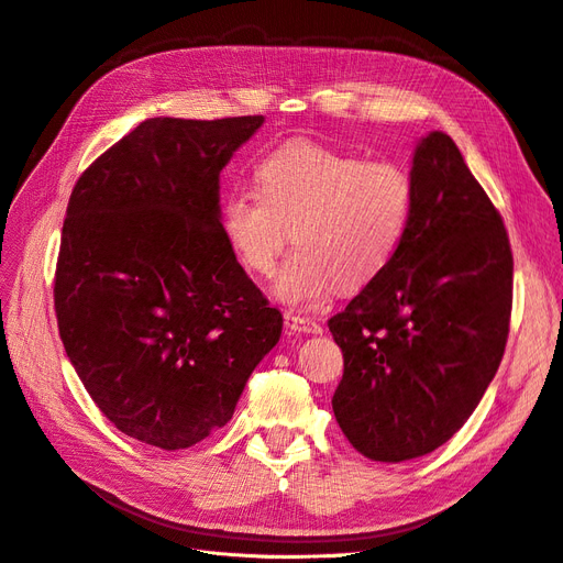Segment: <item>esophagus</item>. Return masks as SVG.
<instances>
[{"label": "esophagus", "mask_w": 563, "mask_h": 563, "mask_svg": "<svg viewBox=\"0 0 563 563\" xmlns=\"http://www.w3.org/2000/svg\"><path fill=\"white\" fill-rule=\"evenodd\" d=\"M285 330H287V334H301V332L303 334H320L322 332V328L316 320L297 316L292 311L285 313Z\"/></svg>", "instance_id": "esophagus-1"}]
</instances>
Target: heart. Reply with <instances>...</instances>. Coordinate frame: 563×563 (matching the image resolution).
I'll return each mask as SVG.
<instances>
[{
	"label": "heart",
	"mask_w": 563,
	"mask_h": 563,
	"mask_svg": "<svg viewBox=\"0 0 563 563\" xmlns=\"http://www.w3.org/2000/svg\"><path fill=\"white\" fill-rule=\"evenodd\" d=\"M255 179L260 194L227 196L222 227L235 257L260 276L274 274L295 241L297 252L274 285L287 306L369 285L409 227L411 179L390 161L289 140L257 163Z\"/></svg>",
	"instance_id": "b5f03b06"
}]
</instances>
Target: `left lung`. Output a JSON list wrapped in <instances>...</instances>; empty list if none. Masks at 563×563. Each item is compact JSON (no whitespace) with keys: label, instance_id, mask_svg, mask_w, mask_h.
<instances>
[{"label":"left lung","instance_id":"left-lung-1","mask_svg":"<svg viewBox=\"0 0 563 563\" xmlns=\"http://www.w3.org/2000/svg\"><path fill=\"white\" fill-rule=\"evenodd\" d=\"M409 179L395 257L330 320L343 353L336 423L380 463L426 456L463 428L498 372L512 311L510 241L456 142L421 137Z\"/></svg>","mask_w":563,"mask_h":563}]
</instances>
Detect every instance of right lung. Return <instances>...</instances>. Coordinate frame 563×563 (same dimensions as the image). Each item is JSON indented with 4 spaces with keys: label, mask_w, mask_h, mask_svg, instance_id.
Here are the masks:
<instances>
[{
    "label": "right lung",
    "mask_w": 563,
    "mask_h": 563,
    "mask_svg": "<svg viewBox=\"0 0 563 563\" xmlns=\"http://www.w3.org/2000/svg\"><path fill=\"white\" fill-rule=\"evenodd\" d=\"M264 117H156L71 189L56 268L65 353L123 434L187 449L231 421L283 316L235 262L220 173Z\"/></svg>",
    "instance_id": "add662e5"
}]
</instances>
